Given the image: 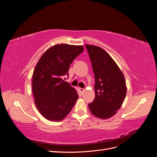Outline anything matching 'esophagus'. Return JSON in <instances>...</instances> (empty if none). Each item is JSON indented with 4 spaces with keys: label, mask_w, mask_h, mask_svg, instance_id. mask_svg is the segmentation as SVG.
I'll return each instance as SVG.
<instances>
[{
    "label": "esophagus",
    "mask_w": 157,
    "mask_h": 157,
    "mask_svg": "<svg viewBox=\"0 0 157 157\" xmlns=\"http://www.w3.org/2000/svg\"><path fill=\"white\" fill-rule=\"evenodd\" d=\"M78 90H79V91H80L81 92H83L84 91V89L82 88H78Z\"/></svg>",
    "instance_id": "esophagus-1"
}]
</instances>
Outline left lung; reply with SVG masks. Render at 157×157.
<instances>
[{
    "label": "left lung",
    "instance_id": "obj_1",
    "mask_svg": "<svg viewBox=\"0 0 157 157\" xmlns=\"http://www.w3.org/2000/svg\"><path fill=\"white\" fill-rule=\"evenodd\" d=\"M95 75V99L88 104L94 116L106 119L117 113L126 95L124 75L107 52L96 46L85 45Z\"/></svg>",
    "mask_w": 157,
    "mask_h": 157
}]
</instances>
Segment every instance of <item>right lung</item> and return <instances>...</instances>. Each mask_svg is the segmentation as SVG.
<instances>
[{"mask_svg":"<svg viewBox=\"0 0 157 157\" xmlns=\"http://www.w3.org/2000/svg\"><path fill=\"white\" fill-rule=\"evenodd\" d=\"M83 51L82 46L56 44L38 61L33 74V94L36 108L46 119L63 120L78 98L76 90L63 77L69 76L71 63Z\"/></svg>","mask_w":157,"mask_h":157,"instance_id":"add662e5","label":"right lung"}]
</instances>
